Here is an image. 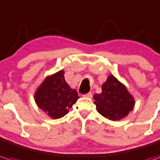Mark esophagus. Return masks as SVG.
Wrapping results in <instances>:
<instances>
[{"label":"esophagus","mask_w":160,"mask_h":160,"mask_svg":"<svg viewBox=\"0 0 160 160\" xmlns=\"http://www.w3.org/2000/svg\"><path fill=\"white\" fill-rule=\"evenodd\" d=\"M84 97L88 98H92V92H89V93L85 94V95H84Z\"/></svg>","instance_id":"34e87169"}]
</instances>
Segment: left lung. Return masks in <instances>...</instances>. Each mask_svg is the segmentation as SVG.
Wrapping results in <instances>:
<instances>
[{
	"mask_svg": "<svg viewBox=\"0 0 160 160\" xmlns=\"http://www.w3.org/2000/svg\"><path fill=\"white\" fill-rule=\"evenodd\" d=\"M93 99L98 113L111 121L126 118L135 104L126 86L112 74L102 85V92L94 94Z\"/></svg>",
	"mask_w": 160,
	"mask_h": 160,
	"instance_id": "1",
	"label": "left lung"
}]
</instances>
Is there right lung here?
<instances>
[{
  "label": "right lung",
  "mask_w": 160,
  "mask_h": 160,
  "mask_svg": "<svg viewBox=\"0 0 160 160\" xmlns=\"http://www.w3.org/2000/svg\"><path fill=\"white\" fill-rule=\"evenodd\" d=\"M79 98L76 90L66 82L63 70L45 77L34 93L38 107L53 119L68 114Z\"/></svg>",
  "instance_id": "obj_1"
}]
</instances>
